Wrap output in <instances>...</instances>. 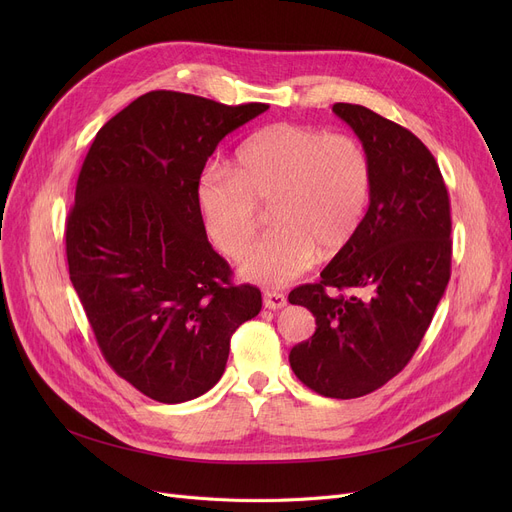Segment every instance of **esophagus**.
I'll use <instances>...</instances> for the list:
<instances>
[{
	"label": "esophagus",
	"instance_id": "obj_1",
	"mask_svg": "<svg viewBox=\"0 0 512 512\" xmlns=\"http://www.w3.org/2000/svg\"><path fill=\"white\" fill-rule=\"evenodd\" d=\"M263 305L267 307V309H284L286 307V297L282 292H276V290H267L265 294H263Z\"/></svg>",
	"mask_w": 512,
	"mask_h": 512
}]
</instances>
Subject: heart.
Segmentation results:
<instances>
[{"mask_svg":"<svg viewBox=\"0 0 512 512\" xmlns=\"http://www.w3.org/2000/svg\"><path fill=\"white\" fill-rule=\"evenodd\" d=\"M371 191V164L351 134L280 122L236 149L234 170L207 168L197 205L215 247L236 257L257 232L259 203L274 226L242 253L249 280L280 286L305 274L315 255L332 257L353 240Z\"/></svg>","mask_w":512,"mask_h":512,"instance_id":"1","label":"heart"}]
</instances>
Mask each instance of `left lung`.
Segmentation results:
<instances>
[{
	"mask_svg": "<svg viewBox=\"0 0 512 512\" xmlns=\"http://www.w3.org/2000/svg\"><path fill=\"white\" fill-rule=\"evenodd\" d=\"M332 112L369 157V209L321 280L288 294L317 324L288 359L307 388L344 400L382 388L415 355L450 280L452 222L436 159L411 130L363 105Z\"/></svg>",
	"mask_w": 512,
	"mask_h": 512,
	"instance_id": "1",
	"label": "left lung"
}]
</instances>
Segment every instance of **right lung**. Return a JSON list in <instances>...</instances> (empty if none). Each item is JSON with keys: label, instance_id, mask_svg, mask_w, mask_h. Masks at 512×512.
Here are the masks:
<instances>
[{"label": "right lung", "instance_id": "right-lung-1", "mask_svg": "<svg viewBox=\"0 0 512 512\" xmlns=\"http://www.w3.org/2000/svg\"><path fill=\"white\" fill-rule=\"evenodd\" d=\"M267 107L151 91L103 124L80 168L70 280L105 361L157 402L218 384L232 334L261 311L259 288L234 284L207 240L197 180L226 134Z\"/></svg>", "mask_w": 512, "mask_h": 512}]
</instances>
